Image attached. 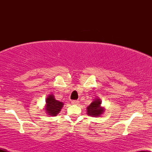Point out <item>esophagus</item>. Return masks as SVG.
<instances>
[{
	"label": "esophagus",
	"instance_id": "1",
	"mask_svg": "<svg viewBox=\"0 0 152 152\" xmlns=\"http://www.w3.org/2000/svg\"><path fill=\"white\" fill-rule=\"evenodd\" d=\"M71 104H74V105H77V104H79V101L74 100V101H72V102H71Z\"/></svg>",
	"mask_w": 152,
	"mask_h": 152
}]
</instances>
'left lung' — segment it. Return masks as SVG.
Instances as JSON below:
<instances>
[{
  "label": "left lung",
  "instance_id": "8db88e82",
  "mask_svg": "<svg viewBox=\"0 0 152 152\" xmlns=\"http://www.w3.org/2000/svg\"><path fill=\"white\" fill-rule=\"evenodd\" d=\"M101 102L100 99H96L89 106L87 107V114L91 116H99L104 112V109L101 106Z\"/></svg>",
  "mask_w": 152,
  "mask_h": 152
}]
</instances>
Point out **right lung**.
<instances>
[{"label":"right lung","instance_id":"obj_1","mask_svg":"<svg viewBox=\"0 0 152 152\" xmlns=\"http://www.w3.org/2000/svg\"><path fill=\"white\" fill-rule=\"evenodd\" d=\"M46 112L50 116H56L64 105L62 102L56 100L53 95L48 96V98L46 99Z\"/></svg>","mask_w":152,"mask_h":152}]
</instances>
